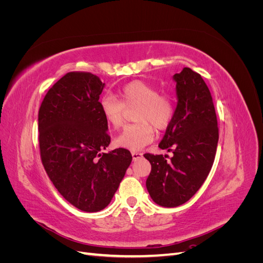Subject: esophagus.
I'll return each instance as SVG.
<instances>
[{
  "label": "esophagus",
  "instance_id": "esophagus-1",
  "mask_svg": "<svg viewBox=\"0 0 263 263\" xmlns=\"http://www.w3.org/2000/svg\"><path fill=\"white\" fill-rule=\"evenodd\" d=\"M132 156H133L134 160H137V159H139V158L142 156V154H141V153H137V151H133Z\"/></svg>",
  "mask_w": 263,
  "mask_h": 263
}]
</instances>
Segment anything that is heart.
I'll use <instances>...</instances> for the list:
<instances>
[{
  "label": "heart",
  "instance_id": "1",
  "mask_svg": "<svg viewBox=\"0 0 263 263\" xmlns=\"http://www.w3.org/2000/svg\"><path fill=\"white\" fill-rule=\"evenodd\" d=\"M118 101L112 95L100 100V109L106 124L118 129L124 123L125 108L137 107L134 115L135 124L126 126L115 138V145L129 150L142 149L153 141L155 128L164 130L172 123L176 105L169 93L159 92L154 84L135 80L125 84L118 92Z\"/></svg>",
  "mask_w": 263,
  "mask_h": 263
}]
</instances>
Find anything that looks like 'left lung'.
I'll list each match as a JSON object with an SVG mask.
<instances>
[{
    "label": "left lung",
    "instance_id": "1",
    "mask_svg": "<svg viewBox=\"0 0 263 263\" xmlns=\"http://www.w3.org/2000/svg\"><path fill=\"white\" fill-rule=\"evenodd\" d=\"M178 105L159 147L173 157L145 154L151 164L146 181L154 202L164 208L184 204L202 186L212 169L218 142L217 117L201 74L183 68L173 76Z\"/></svg>",
    "mask_w": 263,
    "mask_h": 263
}]
</instances>
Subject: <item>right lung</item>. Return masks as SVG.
I'll return each instance as SVG.
<instances>
[{
    "label": "right lung",
    "mask_w": 263,
    "mask_h": 263,
    "mask_svg": "<svg viewBox=\"0 0 263 263\" xmlns=\"http://www.w3.org/2000/svg\"><path fill=\"white\" fill-rule=\"evenodd\" d=\"M104 85L90 72H68L47 92L38 112L44 168L58 192L87 213L109 204L133 159L124 148L100 153L110 142L99 101Z\"/></svg>",
    "instance_id": "right-lung-1"
}]
</instances>
